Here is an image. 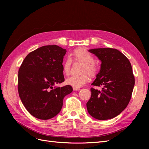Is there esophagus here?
<instances>
[{"mask_svg": "<svg viewBox=\"0 0 149 149\" xmlns=\"http://www.w3.org/2000/svg\"><path fill=\"white\" fill-rule=\"evenodd\" d=\"M73 90H74V91H77V90H79V88L73 87Z\"/></svg>", "mask_w": 149, "mask_h": 149, "instance_id": "esophagus-1", "label": "esophagus"}]
</instances>
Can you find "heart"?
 <instances>
[{"label":"heart","instance_id":"1","mask_svg":"<svg viewBox=\"0 0 149 149\" xmlns=\"http://www.w3.org/2000/svg\"><path fill=\"white\" fill-rule=\"evenodd\" d=\"M70 56L76 61H81L84 63L83 68V73H88L90 75H95L98 70L97 66L94 63V58L91 53L84 48H78L70 54ZM71 59L67 58L63 66V71L65 74H69L71 65ZM89 81L87 73L81 74H73L69 76L66 80V83L73 87L79 88Z\"/></svg>","mask_w":149,"mask_h":149}]
</instances>
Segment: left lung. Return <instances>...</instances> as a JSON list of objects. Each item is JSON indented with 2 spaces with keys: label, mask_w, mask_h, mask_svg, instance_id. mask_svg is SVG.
<instances>
[{
  "label": "left lung",
  "mask_w": 149,
  "mask_h": 149,
  "mask_svg": "<svg viewBox=\"0 0 149 149\" xmlns=\"http://www.w3.org/2000/svg\"><path fill=\"white\" fill-rule=\"evenodd\" d=\"M89 52L101 61L100 71L92 85L102 88L101 91L91 88L88 111L98 120L114 118L125 109L132 96L135 78L131 64L117 49L94 48Z\"/></svg>",
  "instance_id": "left-lung-1"
}]
</instances>
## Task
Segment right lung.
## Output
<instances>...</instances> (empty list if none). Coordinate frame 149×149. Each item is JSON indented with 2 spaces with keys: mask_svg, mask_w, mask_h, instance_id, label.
Wrapping results in <instances>:
<instances>
[{
  "mask_svg": "<svg viewBox=\"0 0 149 149\" xmlns=\"http://www.w3.org/2000/svg\"><path fill=\"white\" fill-rule=\"evenodd\" d=\"M66 49L57 45L37 48L26 56L18 74V91L26 109L35 118L47 120L60 112L65 96L73 91L64 82L63 60Z\"/></svg>",
  "mask_w": 149,
  "mask_h": 149,
  "instance_id": "right-lung-1",
  "label": "right lung"
}]
</instances>
